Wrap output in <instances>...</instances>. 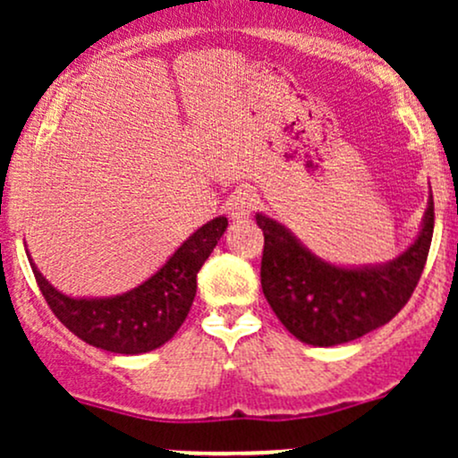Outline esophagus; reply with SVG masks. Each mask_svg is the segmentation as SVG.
<instances>
[{
	"label": "esophagus",
	"mask_w": 458,
	"mask_h": 458,
	"mask_svg": "<svg viewBox=\"0 0 458 458\" xmlns=\"http://www.w3.org/2000/svg\"><path fill=\"white\" fill-rule=\"evenodd\" d=\"M225 207H228L230 217L236 219V222H239V219H247L256 208V196L250 191H236L234 196L228 199Z\"/></svg>",
	"instance_id": "34e87169"
}]
</instances>
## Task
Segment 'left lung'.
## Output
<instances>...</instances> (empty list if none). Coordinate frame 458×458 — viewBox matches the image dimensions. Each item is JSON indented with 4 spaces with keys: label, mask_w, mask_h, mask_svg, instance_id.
<instances>
[{
    "label": "left lung",
    "mask_w": 458,
    "mask_h": 458,
    "mask_svg": "<svg viewBox=\"0 0 458 458\" xmlns=\"http://www.w3.org/2000/svg\"><path fill=\"white\" fill-rule=\"evenodd\" d=\"M265 234L260 284L282 325L301 343L335 346L361 338L401 312L422 276L435 225L433 196L422 228L383 265L338 267L318 259L286 225L256 213Z\"/></svg>",
    "instance_id": "obj_1"
}]
</instances>
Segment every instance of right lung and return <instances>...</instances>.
<instances>
[{
    "instance_id": "1",
    "label": "right lung",
    "mask_w": 458,
    "mask_h": 458,
    "mask_svg": "<svg viewBox=\"0 0 458 458\" xmlns=\"http://www.w3.org/2000/svg\"><path fill=\"white\" fill-rule=\"evenodd\" d=\"M228 228L224 215L198 228L155 276L114 297H68L47 282L30 256L31 271L51 312L83 343L109 353L140 355L174 338L198 288V271Z\"/></svg>"
}]
</instances>
